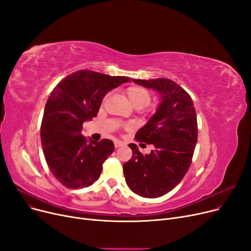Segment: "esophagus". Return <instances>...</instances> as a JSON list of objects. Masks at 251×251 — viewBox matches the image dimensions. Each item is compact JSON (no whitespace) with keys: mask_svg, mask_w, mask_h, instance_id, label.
<instances>
[{"mask_svg":"<svg viewBox=\"0 0 251 251\" xmlns=\"http://www.w3.org/2000/svg\"><path fill=\"white\" fill-rule=\"evenodd\" d=\"M114 144H115V148H116V149H118V148H120V147H122L124 143H123L122 141H119V140H116V141L114 142Z\"/></svg>","mask_w":251,"mask_h":251,"instance_id":"esophagus-1","label":"esophagus"}]
</instances>
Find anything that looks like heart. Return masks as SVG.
<instances>
[{
	"mask_svg": "<svg viewBox=\"0 0 251 251\" xmlns=\"http://www.w3.org/2000/svg\"><path fill=\"white\" fill-rule=\"evenodd\" d=\"M126 94H127L128 99L131 101V103H132L134 107L137 108V109H141V108L147 107V105L151 102V100L150 91L147 88L141 87V86H131L127 89ZM107 97L108 96L104 97L103 100H105ZM125 128L127 130H129V129H131V125L127 124L125 126Z\"/></svg>",
	"mask_w": 251,
	"mask_h": 251,
	"instance_id": "heart-1",
	"label": "heart"
}]
</instances>
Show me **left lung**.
<instances>
[{
    "instance_id": "1",
    "label": "left lung",
    "mask_w": 251,
    "mask_h": 251,
    "mask_svg": "<svg viewBox=\"0 0 251 251\" xmlns=\"http://www.w3.org/2000/svg\"><path fill=\"white\" fill-rule=\"evenodd\" d=\"M133 81L152 88L161 96V103L135 140L152 144L149 154L130 143L132 157L123 165L129 188L139 196L156 199L176 187L191 165L197 141V119L188 92L168 78Z\"/></svg>"
}]
</instances>
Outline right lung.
I'll use <instances>...</instances> for the list:
<instances>
[{
	"label": "right lung",
	"mask_w": 251,
	"mask_h": 251,
	"mask_svg": "<svg viewBox=\"0 0 251 251\" xmlns=\"http://www.w3.org/2000/svg\"><path fill=\"white\" fill-rule=\"evenodd\" d=\"M130 81L129 77L78 70L50 92L41 125L45 159L54 177L67 188L88 187L100 176L102 164L115 150L114 142L88 143L83 123L97 117L108 91Z\"/></svg>",
	"instance_id": "1"
}]
</instances>
